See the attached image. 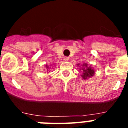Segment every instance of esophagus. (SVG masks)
Segmentation results:
<instances>
[{"label":"esophagus","instance_id":"1","mask_svg":"<svg viewBox=\"0 0 128 128\" xmlns=\"http://www.w3.org/2000/svg\"><path fill=\"white\" fill-rule=\"evenodd\" d=\"M64 60H65V62H68V60H69V58L68 57H65L64 58Z\"/></svg>","mask_w":128,"mask_h":128}]
</instances>
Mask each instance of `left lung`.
I'll return each instance as SVG.
<instances>
[{"mask_svg":"<svg viewBox=\"0 0 128 128\" xmlns=\"http://www.w3.org/2000/svg\"><path fill=\"white\" fill-rule=\"evenodd\" d=\"M78 66H81L80 68V70L82 71L81 78L82 80H86L89 79L91 77H93L95 75V70L94 68L91 65H88V63H82V64L78 63L77 64Z\"/></svg>","mask_w":128,"mask_h":128,"instance_id":"obj_1","label":"left lung"}]
</instances>
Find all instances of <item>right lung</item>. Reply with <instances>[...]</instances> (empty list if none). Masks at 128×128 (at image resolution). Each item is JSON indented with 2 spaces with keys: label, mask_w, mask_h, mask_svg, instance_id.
Returning a JSON list of instances; mask_svg holds the SVG:
<instances>
[{
  "label": "right lung",
  "mask_w": 128,
  "mask_h": 128,
  "mask_svg": "<svg viewBox=\"0 0 128 128\" xmlns=\"http://www.w3.org/2000/svg\"><path fill=\"white\" fill-rule=\"evenodd\" d=\"M52 66V68H53V66H52V65H50V66H48V65H46V70H47V72H50V71H49V69H50V66Z\"/></svg>",
  "instance_id": "right-lung-1"
}]
</instances>
